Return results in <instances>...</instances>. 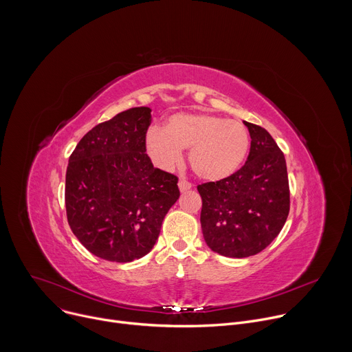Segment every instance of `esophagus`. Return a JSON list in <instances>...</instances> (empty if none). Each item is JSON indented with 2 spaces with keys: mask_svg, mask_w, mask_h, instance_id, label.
Wrapping results in <instances>:
<instances>
[{
  "mask_svg": "<svg viewBox=\"0 0 352 352\" xmlns=\"http://www.w3.org/2000/svg\"><path fill=\"white\" fill-rule=\"evenodd\" d=\"M178 188H179V190H181V192H186V190L192 189V184H189V182H188V181H185V179H179V182H178Z\"/></svg>",
  "mask_w": 352,
  "mask_h": 352,
  "instance_id": "34e87169",
  "label": "esophagus"
}]
</instances>
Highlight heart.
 <instances>
[{
  "label": "heart",
  "instance_id": "heart-1",
  "mask_svg": "<svg viewBox=\"0 0 352 352\" xmlns=\"http://www.w3.org/2000/svg\"><path fill=\"white\" fill-rule=\"evenodd\" d=\"M250 139L246 128L219 116L181 113L167 120L166 128L152 126L144 135V150L152 163L170 171L179 166L189 148V164L205 181L231 177L246 159Z\"/></svg>",
  "mask_w": 352,
  "mask_h": 352
}]
</instances>
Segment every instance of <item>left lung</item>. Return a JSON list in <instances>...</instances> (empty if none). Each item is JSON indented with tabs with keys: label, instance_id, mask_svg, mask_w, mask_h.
I'll return each mask as SVG.
<instances>
[{
	"label": "left lung",
	"instance_id": "8db88e82",
	"mask_svg": "<svg viewBox=\"0 0 352 352\" xmlns=\"http://www.w3.org/2000/svg\"><path fill=\"white\" fill-rule=\"evenodd\" d=\"M243 124L252 139L245 166L226 179L197 186L205 242L227 258L262 252L280 234L289 212L283 152L265 128Z\"/></svg>",
	"mask_w": 352,
	"mask_h": 352
}]
</instances>
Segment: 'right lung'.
Listing matches in <instances>:
<instances>
[{
	"label": "right lung",
	"instance_id": "add662e5",
	"mask_svg": "<svg viewBox=\"0 0 352 352\" xmlns=\"http://www.w3.org/2000/svg\"><path fill=\"white\" fill-rule=\"evenodd\" d=\"M152 110L135 107L90 129L65 178L69 227L97 258L128 263L153 249L179 197L178 178L155 168L144 150Z\"/></svg>",
	"mask_w": 352,
	"mask_h": 352
}]
</instances>
